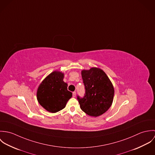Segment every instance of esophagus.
Listing matches in <instances>:
<instances>
[{"instance_id":"esophagus-1","label":"esophagus","mask_w":155,"mask_h":155,"mask_svg":"<svg viewBox=\"0 0 155 155\" xmlns=\"http://www.w3.org/2000/svg\"><path fill=\"white\" fill-rule=\"evenodd\" d=\"M76 95V92H73V97H75Z\"/></svg>"}]
</instances>
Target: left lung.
<instances>
[{
  "label": "left lung",
  "instance_id": "8db88e82",
  "mask_svg": "<svg viewBox=\"0 0 155 155\" xmlns=\"http://www.w3.org/2000/svg\"><path fill=\"white\" fill-rule=\"evenodd\" d=\"M85 93L77 96L81 109L89 116L97 117L107 110L112 104L114 88L107 74L100 68L82 70Z\"/></svg>",
  "mask_w": 155,
  "mask_h": 155
}]
</instances>
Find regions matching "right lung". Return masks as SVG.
<instances>
[{
    "instance_id": "right-lung-1",
    "label": "right lung",
    "mask_w": 155,
    "mask_h": 155,
    "mask_svg": "<svg viewBox=\"0 0 155 155\" xmlns=\"http://www.w3.org/2000/svg\"><path fill=\"white\" fill-rule=\"evenodd\" d=\"M63 73L54 71L45 79L38 90V102L51 113L63 109L72 97V93L67 90V84L63 81Z\"/></svg>"
}]
</instances>
